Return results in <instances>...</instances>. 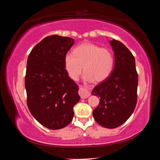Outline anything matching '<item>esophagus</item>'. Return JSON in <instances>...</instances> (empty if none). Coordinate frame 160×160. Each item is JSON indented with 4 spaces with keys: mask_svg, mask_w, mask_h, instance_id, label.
<instances>
[{
    "mask_svg": "<svg viewBox=\"0 0 160 160\" xmlns=\"http://www.w3.org/2000/svg\"><path fill=\"white\" fill-rule=\"evenodd\" d=\"M79 94L82 99H86L90 97L91 94L88 90H87L82 88H80L79 90Z\"/></svg>",
    "mask_w": 160,
    "mask_h": 160,
    "instance_id": "34e87169",
    "label": "esophagus"
}]
</instances>
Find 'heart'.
<instances>
[{
	"mask_svg": "<svg viewBox=\"0 0 160 160\" xmlns=\"http://www.w3.org/2000/svg\"><path fill=\"white\" fill-rule=\"evenodd\" d=\"M64 66L68 76L77 80L82 70L84 79L88 82H102L109 77L114 67L112 51L92 43H83L75 47L73 52L67 53Z\"/></svg>",
	"mask_w": 160,
	"mask_h": 160,
	"instance_id": "1",
	"label": "heart"
}]
</instances>
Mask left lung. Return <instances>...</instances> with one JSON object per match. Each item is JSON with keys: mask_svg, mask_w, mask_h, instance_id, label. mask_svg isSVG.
I'll return each mask as SVG.
<instances>
[{"mask_svg": "<svg viewBox=\"0 0 160 160\" xmlns=\"http://www.w3.org/2000/svg\"><path fill=\"white\" fill-rule=\"evenodd\" d=\"M110 44L114 51V68L109 77L92 92L100 98L92 113L100 126L115 128L128 120L136 106L138 76L135 58L128 48L116 39Z\"/></svg>", "mask_w": 160, "mask_h": 160, "instance_id": "obj_1", "label": "left lung"}]
</instances>
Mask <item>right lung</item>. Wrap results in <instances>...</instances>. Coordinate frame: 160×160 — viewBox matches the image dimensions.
<instances>
[{"label": "right lung", "mask_w": 160, "mask_h": 160, "mask_svg": "<svg viewBox=\"0 0 160 160\" xmlns=\"http://www.w3.org/2000/svg\"><path fill=\"white\" fill-rule=\"evenodd\" d=\"M73 44L70 37L51 35L38 43L28 56L27 104L32 115L47 128L57 130L68 125L80 98L78 85L64 66L65 56Z\"/></svg>", "instance_id": "right-lung-1"}]
</instances>
